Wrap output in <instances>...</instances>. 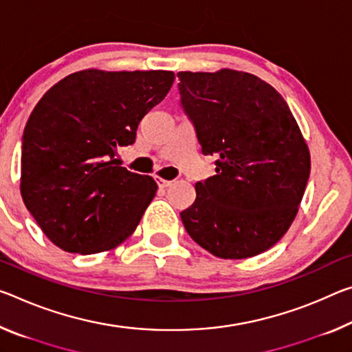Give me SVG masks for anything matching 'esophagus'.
Returning <instances> with one entry per match:
<instances>
[{
    "label": "esophagus",
    "mask_w": 352,
    "mask_h": 352,
    "mask_svg": "<svg viewBox=\"0 0 352 352\" xmlns=\"http://www.w3.org/2000/svg\"><path fill=\"white\" fill-rule=\"evenodd\" d=\"M156 183H158L160 188H167V186L172 185V182L164 180V178H160V177H156Z\"/></svg>",
    "instance_id": "esophagus-1"
}]
</instances>
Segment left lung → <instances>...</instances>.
Returning a JSON list of instances; mask_svg holds the SVG:
<instances>
[{
    "mask_svg": "<svg viewBox=\"0 0 352 352\" xmlns=\"http://www.w3.org/2000/svg\"><path fill=\"white\" fill-rule=\"evenodd\" d=\"M180 104L216 175L196 183L186 232L221 258L258 255L285 235L310 175V153L283 97L236 70L177 74Z\"/></svg>",
    "mask_w": 352,
    "mask_h": 352,
    "instance_id": "obj_1",
    "label": "left lung"
}]
</instances>
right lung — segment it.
Segmentation results:
<instances>
[{"label":"right lung","mask_w":352,"mask_h":352,"mask_svg":"<svg viewBox=\"0 0 352 352\" xmlns=\"http://www.w3.org/2000/svg\"><path fill=\"white\" fill-rule=\"evenodd\" d=\"M172 72L82 70L36 104L21 138V197L50 241L97 254L136 230L156 194L152 177L122 167L139 122L166 97Z\"/></svg>","instance_id":"obj_1"}]
</instances>
